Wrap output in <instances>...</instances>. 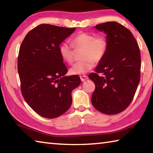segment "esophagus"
Segmentation results:
<instances>
[{"mask_svg":"<svg viewBox=\"0 0 153 153\" xmlns=\"http://www.w3.org/2000/svg\"><path fill=\"white\" fill-rule=\"evenodd\" d=\"M80 79H81L82 82H84L85 80H86L88 79V76H80Z\"/></svg>","mask_w":153,"mask_h":153,"instance_id":"1","label":"esophagus"}]
</instances>
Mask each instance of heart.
<instances>
[{
	"label": "heart",
	"instance_id": "b5f03b06",
	"mask_svg": "<svg viewBox=\"0 0 153 153\" xmlns=\"http://www.w3.org/2000/svg\"><path fill=\"white\" fill-rule=\"evenodd\" d=\"M75 48H84L82 61L77 62L70 69L73 75H83L90 71L98 62L104 57L107 49V42L104 36L96 37L94 34L80 32L71 39ZM59 53L62 59L68 63L74 61V49L67 42H63L59 46Z\"/></svg>",
	"mask_w": 153,
	"mask_h": 153
}]
</instances>
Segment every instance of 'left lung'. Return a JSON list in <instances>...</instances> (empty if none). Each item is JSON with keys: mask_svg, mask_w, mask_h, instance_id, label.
<instances>
[{"mask_svg": "<svg viewBox=\"0 0 153 153\" xmlns=\"http://www.w3.org/2000/svg\"><path fill=\"white\" fill-rule=\"evenodd\" d=\"M94 27L107 34V49L96 73L89 75L96 86L91 101L100 112L115 115L128 107L136 93L140 79V52L131 32L119 23L106 22Z\"/></svg>", "mask_w": 153, "mask_h": 153, "instance_id": "8db88e82", "label": "left lung"}]
</instances>
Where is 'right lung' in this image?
Segmentation results:
<instances>
[{
    "mask_svg": "<svg viewBox=\"0 0 153 153\" xmlns=\"http://www.w3.org/2000/svg\"><path fill=\"white\" fill-rule=\"evenodd\" d=\"M76 28L41 24L27 33L20 46L17 69L21 90L28 105L43 117L63 115L72 102L71 92L81 83L67 69L59 46Z\"/></svg>",
    "mask_w": 153,
    "mask_h": 153,
    "instance_id": "right-lung-1",
    "label": "right lung"
}]
</instances>
